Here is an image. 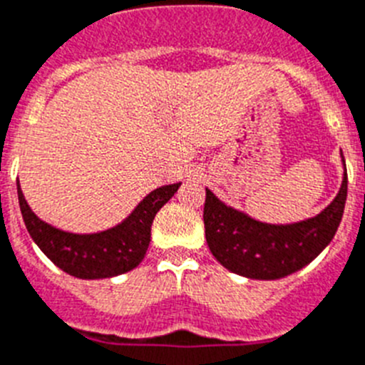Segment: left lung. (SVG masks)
Listing matches in <instances>:
<instances>
[{"label":"left lung","mask_w":365,"mask_h":365,"mask_svg":"<svg viewBox=\"0 0 365 365\" xmlns=\"http://www.w3.org/2000/svg\"><path fill=\"white\" fill-rule=\"evenodd\" d=\"M334 200L316 217L290 224H268L231 207L205 189V240L218 262L248 279L274 281L305 268L327 248L344 217L347 170Z\"/></svg>","instance_id":"obj_1"}]
</instances>
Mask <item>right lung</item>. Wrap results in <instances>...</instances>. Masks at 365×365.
I'll list each match as a JSON object with an SVG mask.
<instances>
[{
    "instance_id": "1",
    "label": "right lung",
    "mask_w": 365,
    "mask_h": 365,
    "mask_svg": "<svg viewBox=\"0 0 365 365\" xmlns=\"http://www.w3.org/2000/svg\"><path fill=\"white\" fill-rule=\"evenodd\" d=\"M180 185L158 187L121 224L99 233H69L38 218L25 200L20 182L18 200L29 235L60 270L78 279H106L134 270L143 261L150 244L152 220Z\"/></svg>"
}]
</instances>
